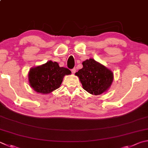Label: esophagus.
Instances as JSON below:
<instances>
[{
	"label": "esophagus",
	"instance_id": "esophagus-1",
	"mask_svg": "<svg viewBox=\"0 0 148 148\" xmlns=\"http://www.w3.org/2000/svg\"><path fill=\"white\" fill-rule=\"evenodd\" d=\"M71 71H72V74H74L75 72H76V69L75 68H74V69H72V70H71Z\"/></svg>",
	"mask_w": 148,
	"mask_h": 148
}]
</instances>
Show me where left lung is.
Here are the masks:
<instances>
[{"label":"left lung","instance_id":"left-lung-1","mask_svg":"<svg viewBox=\"0 0 148 148\" xmlns=\"http://www.w3.org/2000/svg\"><path fill=\"white\" fill-rule=\"evenodd\" d=\"M83 68L76 72L83 89L91 95H99L106 92L113 81V73L104 65L90 58L82 63Z\"/></svg>","mask_w":148,"mask_h":148}]
</instances>
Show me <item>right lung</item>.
Wrapping results in <instances>:
<instances>
[{
    "label": "right lung",
    "mask_w": 148,
    "mask_h": 148,
    "mask_svg": "<svg viewBox=\"0 0 148 148\" xmlns=\"http://www.w3.org/2000/svg\"><path fill=\"white\" fill-rule=\"evenodd\" d=\"M71 71L65 67H60L57 62L47 61L43 65L33 67L29 70V85L37 92L49 94L60 87L65 75Z\"/></svg>",
    "instance_id": "1"
}]
</instances>
